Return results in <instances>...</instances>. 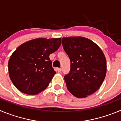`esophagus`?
I'll return each instance as SVG.
<instances>
[{
	"mask_svg": "<svg viewBox=\"0 0 121 121\" xmlns=\"http://www.w3.org/2000/svg\"><path fill=\"white\" fill-rule=\"evenodd\" d=\"M56 71L59 73H60V71H61V68H56Z\"/></svg>",
	"mask_w": 121,
	"mask_h": 121,
	"instance_id": "1",
	"label": "esophagus"
}]
</instances>
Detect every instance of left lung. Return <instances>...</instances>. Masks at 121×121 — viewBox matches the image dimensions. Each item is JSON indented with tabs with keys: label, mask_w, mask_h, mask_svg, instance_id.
<instances>
[{
	"label": "left lung",
	"mask_w": 121,
	"mask_h": 121,
	"mask_svg": "<svg viewBox=\"0 0 121 121\" xmlns=\"http://www.w3.org/2000/svg\"><path fill=\"white\" fill-rule=\"evenodd\" d=\"M63 48L70 57V71L64 76L67 87L78 98H84L98 90L107 72V62L102 50L84 37H63Z\"/></svg>",
	"instance_id": "obj_1"
}]
</instances>
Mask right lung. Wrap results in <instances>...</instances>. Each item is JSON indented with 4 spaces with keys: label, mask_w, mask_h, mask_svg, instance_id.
<instances>
[{
    "label": "right lung",
    "mask_w": 121,
    "mask_h": 121,
    "mask_svg": "<svg viewBox=\"0 0 121 121\" xmlns=\"http://www.w3.org/2000/svg\"><path fill=\"white\" fill-rule=\"evenodd\" d=\"M61 38H37L20 45L8 61L13 84L20 91L35 95L45 89L56 74L49 56L57 51Z\"/></svg>",
    "instance_id": "1"
}]
</instances>
